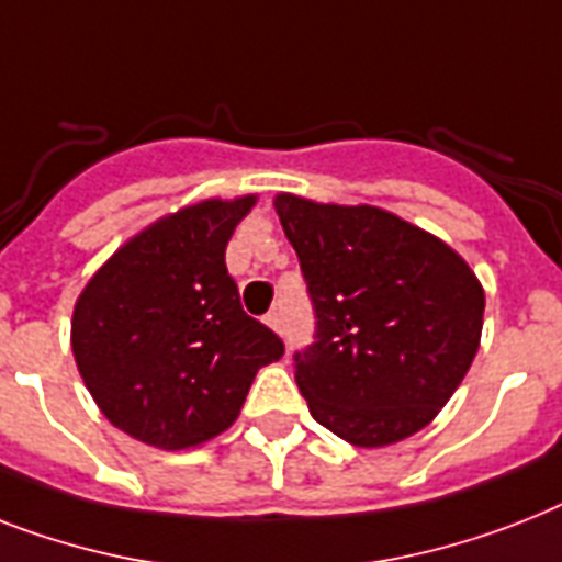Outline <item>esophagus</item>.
<instances>
[{
    "mask_svg": "<svg viewBox=\"0 0 562 562\" xmlns=\"http://www.w3.org/2000/svg\"><path fill=\"white\" fill-rule=\"evenodd\" d=\"M266 323L273 328V331H280V335H282V314L280 312H268Z\"/></svg>",
    "mask_w": 562,
    "mask_h": 562,
    "instance_id": "1",
    "label": "esophagus"
}]
</instances>
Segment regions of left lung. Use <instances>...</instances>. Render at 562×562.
Here are the masks:
<instances>
[{"label": "left lung", "instance_id": "obj_1", "mask_svg": "<svg viewBox=\"0 0 562 562\" xmlns=\"http://www.w3.org/2000/svg\"><path fill=\"white\" fill-rule=\"evenodd\" d=\"M314 312L294 352L317 424L384 447L430 424L479 349L485 291L453 248L378 207L277 195Z\"/></svg>", "mask_w": 562, "mask_h": 562}]
</instances>
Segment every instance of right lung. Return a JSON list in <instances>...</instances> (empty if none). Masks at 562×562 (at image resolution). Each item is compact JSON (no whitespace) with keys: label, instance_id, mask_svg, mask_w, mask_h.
Returning <instances> with one entry per match:
<instances>
[{"label":"right lung","instance_id":"add662e5","mask_svg":"<svg viewBox=\"0 0 562 562\" xmlns=\"http://www.w3.org/2000/svg\"><path fill=\"white\" fill-rule=\"evenodd\" d=\"M254 195L178 210L126 241L75 305L71 349L109 422L187 450L239 418L259 367L285 346L245 314L225 248Z\"/></svg>","mask_w":562,"mask_h":562}]
</instances>
